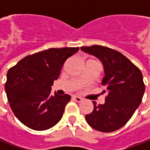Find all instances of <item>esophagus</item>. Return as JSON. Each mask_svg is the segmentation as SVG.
<instances>
[{"label":"esophagus","mask_w":150,"mask_h":150,"mask_svg":"<svg viewBox=\"0 0 150 150\" xmlns=\"http://www.w3.org/2000/svg\"><path fill=\"white\" fill-rule=\"evenodd\" d=\"M72 98L74 101H76V102H78V103L83 100V98H80V97H78V96H75V95L72 96Z\"/></svg>","instance_id":"esophagus-1"}]
</instances>
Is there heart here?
<instances>
[{"instance_id":"1","label":"heart","mask_w":150,"mask_h":150,"mask_svg":"<svg viewBox=\"0 0 150 150\" xmlns=\"http://www.w3.org/2000/svg\"><path fill=\"white\" fill-rule=\"evenodd\" d=\"M92 61H94V60H92Z\"/></svg>"}]
</instances>
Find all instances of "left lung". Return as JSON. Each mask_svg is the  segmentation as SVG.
<instances>
[{
    "label": "left lung",
    "mask_w": 150,
    "mask_h": 150,
    "mask_svg": "<svg viewBox=\"0 0 150 150\" xmlns=\"http://www.w3.org/2000/svg\"><path fill=\"white\" fill-rule=\"evenodd\" d=\"M82 51L97 57L103 62L105 76L102 85L107 93L103 104L93 103V112L85 115L94 129L110 133L128 123L140 105L145 85L141 71L124 55L112 48L93 45Z\"/></svg>",
    "instance_id": "1"
}]
</instances>
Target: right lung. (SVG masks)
<instances>
[{"mask_svg":"<svg viewBox=\"0 0 150 150\" xmlns=\"http://www.w3.org/2000/svg\"><path fill=\"white\" fill-rule=\"evenodd\" d=\"M79 47L49 48L26 56L11 67L6 75L5 89L10 107L26 127L46 130L61 120L68 94H51V86L60 75L66 60Z\"/></svg>","mask_w":150,"mask_h":150,"instance_id":"1","label":"right lung"}]
</instances>
